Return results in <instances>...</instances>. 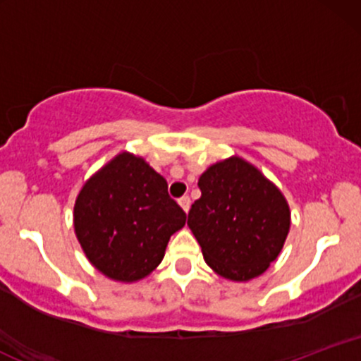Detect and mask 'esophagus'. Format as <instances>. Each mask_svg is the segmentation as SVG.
<instances>
[{
  "instance_id": "obj_1",
  "label": "esophagus",
  "mask_w": 361,
  "mask_h": 361,
  "mask_svg": "<svg viewBox=\"0 0 361 361\" xmlns=\"http://www.w3.org/2000/svg\"><path fill=\"white\" fill-rule=\"evenodd\" d=\"M178 204L181 205V209H183L185 212H188V210H190V205H192V200H190L188 195H183V197H181L180 200H178Z\"/></svg>"
}]
</instances>
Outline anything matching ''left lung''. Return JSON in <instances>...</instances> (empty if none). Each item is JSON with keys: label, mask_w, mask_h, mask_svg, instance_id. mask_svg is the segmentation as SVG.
I'll list each match as a JSON object with an SVG mask.
<instances>
[{"label": "left lung", "mask_w": 361, "mask_h": 361, "mask_svg": "<svg viewBox=\"0 0 361 361\" xmlns=\"http://www.w3.org/2000/svg\"><path fill=\"white\" fill-rule=\"evenodd\" d=\"M202 197L188 226L204 258L224 279L246 281L267 271L290 229L287 200L241 157L210 166L198 180Z\"/></svg>", "instance_id": "obj_1"}]
</instances>
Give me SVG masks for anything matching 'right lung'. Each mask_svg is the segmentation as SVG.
Wrapping results in <instances>:
<instances>
[{"label": "right lung", "instance_id": "obj_1", "mask_svg": "<svg viewBox=\"0 0 361 361\" xmlns=\"http://www.w3.org/2000/svg\"><path fill=\"white\" fill-rule=\"evenodd\" d=\"M185 222L166 180L127 152L91 176L74 205V231L90 263L120 281L140 280L154 270Z\"/></svg>", "mask_w": 361, "mask_h": 361}]
</instances>
